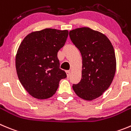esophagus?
Segmentation results:
<instances>
[{
    "label": "esophagus",
    "mask_w": 131,
    "mask_h": 131,
    "mask_svg": "<svg viewBox=\"0 0 131 131\" xmlns=\"http://www.w3.org/2000/svg\"><path fill=\"white\" fill-rule=\"evenodd\" d=\"M66 73H67V77L69 78L70 75V70H67V71H66Z\"/></svg>",
    "instance_id": "esophagus-1"
}]
</instances>
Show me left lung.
Here are the masks:
<instances>
[{
  "label": "left lung",
  "instance_id": "obj_1",
  "mask_svg": "<svg viewBox=\"0 0 131 131\" xmlns=\"http://www.w3.org/2000/svg\"><path fill=\"white\" fill-rule=\"evenodd\" d=\"M70 38L79 49L83 59L80 82L72 86L81 98L90 101L108 89L115 75V52L107 36L83 27L71 30Z\"/></svg>",
  "mask_w": 131,
  "mask_h": 131
}]
</instances>
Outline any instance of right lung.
I'll return each mask as SVG.
<instances>
[{
  "mask_svg": "<svg viewBox=\"0 0 131 131\" xmlns=\"http://www.w3.org/2000/svg\"><path fill=\"white\" fill-rule=\"evenodd\" d=\"M68 30L46 28L34 31L24 38L15 58L20 82L33 97L44 100L52 97L60 80L67 78L59 68L57 52L63 47Z\"/></svg>",
  "mask_w": 131,
  "mask_h": 131,
  "instance_id": "add662e5",
  "label": "right lung"
}]
</instances>
